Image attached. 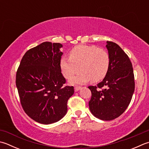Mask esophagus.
I'll return each mask as SVG.
<instances>
[{"label":"esophagus","instance_id":"1","mask_svg":"<svg viewBox=\"0 0 149 149\" xmlns=\"http://www.w3.org/2000/svg\"><path fill=\"white\" fill-rule=\"evenodd\" d=\"M81 89V86H75V88H74L75 92H77L78 90H79Z\"/></svg>","mask_w":149,"mask_h":149}]
</instances>
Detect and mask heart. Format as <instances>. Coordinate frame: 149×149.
I'll return each instance as SVG.
<instances>
[{"instance_id":"1","label":"heart","mask_w":149,"mask_h":149,"mask_svg":"<svg viewBox=\"0 0 149 149\" xmlns=\"http://www.w3.org/2000/svg\"><path fill=\"white\" fill-rule=\"evenodd\" d=\"M110 65V55L105 49L96 46L79 45L73 48L70 57H63L60 66L64 77L72 78V84H83L91 80L99 82L106 77Z\"/></svg>"}]
</instances>
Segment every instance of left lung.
Returning a JSON list of instances; mask_svg holds the SVG:
<instances>
[{"label":"left lung","instance_id":"left-lung-1","mask_svg":"<svg viewBox=\"0 0 149 149\" xmlns=\"http://www.w3.org/2000/svg\"><path fill=\"white\" fill-rule=\"evenodd\" d=\"M110 57L109 70L103 81L97 86H89L92 97L90 112L95 117L110 121L123 113L132 100L134 92V75L132 63L120 46L107 42Z\"/></svg>","mask_w":149,"mask_h":149}]
</instances>
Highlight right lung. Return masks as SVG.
<instances>
[{
	"mask_svg": "<svg viewBox=\"0 0 149 149\" xmlns=\"http://www.w3.org/2000/svg\"><path fill=\"white\" fill-rule=\"evenodd\" d=\"M61 43L44 42L26 52L16 74V86L21 106L29 117L48 125L62 119L73 86H64L65 78L60 62Z\"/></svg>",
	"mask_w": 149,
	"mask_h": 149,
	"instance_id": "right-lung-1",
	"label": "right lung"
}]
</instances>
